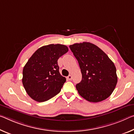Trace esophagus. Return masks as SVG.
<instances>
[{
  "mask_svg": "<svg viewBox=\"0 0 134 134\" xmlns=\"http://www.w3.org/2000/svg\"><path fill=\"white\" fill-rule=\"evenodd\" d=\"M67 79L68 80H71V79H72V76H71V75H69V76H67Z\"/></svg>",
  "mask_w": 134,
  "mask_h": 134,
  "instance_id": "1",
  "label": "esophagus"
}]
</instances>
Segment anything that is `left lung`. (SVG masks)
<instances>
[{
	"mask_svg": "<svg viewBox=\"0 0 134 134\" xmlns=\"http://www.w3.org/2000/svg\"><path fill=\"white\" fill-rule=\"evenodd\" d=\"M77 59L82 79L76 85L78 93L86 100L98 103L112 94L118 82L116 69L105 53L90 42L69 46Z\"/></svg>",
	"mask_w": 134,
	"mask_h": 134,
	"instance_id": "obj_1",
	"label": "left lung"
}]
</instances>
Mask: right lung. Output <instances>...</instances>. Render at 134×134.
Instances as JSON below:
<instances>
[{
	"instance_id": "right-lung-1",
	"label": "right lung",
	"mask_w": 134,
	"mask_h": 134,
	"mask_svg": "<svg viewBox=\"0 0 134 134\" xmlns=\"http://www.w3.org/2000/svg\"><path fill=\"white\" fill-rule=\"evenodd\" d=\"M68 51L67 46L64 44L42 46L25 64L23 84L27 94L34 100L48 101L60 92L66 79L59 73L57 61Z\"/></svg>"
}]
</instances>
